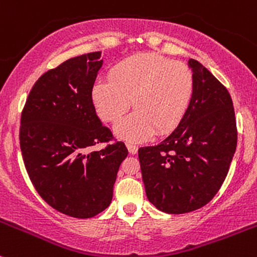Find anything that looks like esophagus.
Instances as JSON below:
<instances>
[{
  "label": "esophagus",
  "mask_w": 257,
  "mask_h": 257,
  "mask_svg": "<svg viewBox=\"0 0 257 257\" xmlns=\"http://www.w3.org/2000/svg\"><path fill=\"white\" fill-rule=\"evenodd\" d=\"M126 148H128L129 153H131V154H137V152H138V147L134 146V144L128 143V144H126Z\"/></svg>",
  "instance_id": "esophagus-1"
}]
</instances>
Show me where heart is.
Listing matches in <instances>:
<instances>
[{
	"label": "heart",
	"mask_w": 257,
	"mask_h": 257,
	"mask_svg": "<svg viewBox=\"0 0 257 257\" xmlns=\"http://www.w3.org/2000/svg\"><path fill=\"white\" fill-rule=\"evenodd\" d=\"M195 91V78L188 65L157 52H142L123 60L91 89V100L99 118L115 125L121 139L141 142L168 136L186 116Z\"/></svg>",
	"instance_id": "1"
}]
</instances>
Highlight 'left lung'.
Instances as JSON below:
<instances>
[{
  "label": "left lung",
  "mask_w": 257,
  "mask_h": 257,
  "mask_svg": "<svg viewBox=\"0 0 257 257\" xmlns=\"http://www.w3.org/2000/svg\"><path fill=\"white\" fill-rule=\"evenodd\" d=\"M188 64L195 91L186 116L162 143L138 151L149 202L173 215L198 210L215 197L237 146L228 90L202 64Z\"/></svg>",
  "instance_id": "8db88e82"
}]
</instances>
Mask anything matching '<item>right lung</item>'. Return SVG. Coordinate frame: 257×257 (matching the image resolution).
<instances>
[{"mask_svg":"<svg viewBox=\"0 0 257 257\" xmlns=\"http://www.w3.org/2000/svg\"><path fill=\"white\" fill-rule=\"evenodd\" d=\"M99 57V51L80 55L42 74L21 113L20 147L35 189L52 208L76 218L110 205L128 156L125 144L101 125L91 100ZM99 143L107 146L90 151Z\"/></svg>","mask_w":257,"mask_h":257,"instance_id":"1","label":"right lung"}]
</instances>
